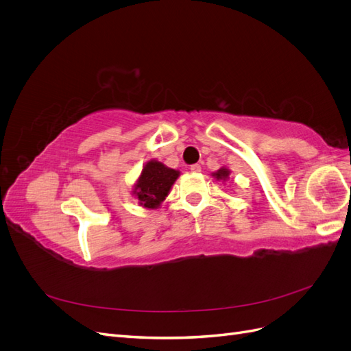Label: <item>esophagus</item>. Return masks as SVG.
Masks as SVG:
<instances>
[{
  "label": "esophagus",
  "instance_id": "obj_1",
  "mask_svg": "<svg viewBox=\"0 0 351 351\" xmlns=\"http://www.w3.org/2000/svg\"><path fill=\"white\" fill-rule=\"evenodd\" d=\"M190 171H192V173H200V171H202V167H200L199 164L190 165Z\"/></svg>",
  "mask_w": 351,
  "mask_h": 351
}]
</instances>
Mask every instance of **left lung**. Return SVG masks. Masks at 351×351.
Wrapping results in <instances>:
<instances>
[{
  "label": "left lung",
  "instance_id": "obj_1",
  "mask_svg": "<svg viewBox=\"0 0 351 351\" xmlns=\"http://www.w3.org/2000/svg\"><path fill=\"white\" fill-rule=\"evenodd\" d=\"M230 174H231V171L227 167H221L219 169H217V171L210 173V176L215 180H218V182H227V180L230 178Z\"/></svg>",
  "mask_w": 351,
  "mask_h": 351
}]
</instances>
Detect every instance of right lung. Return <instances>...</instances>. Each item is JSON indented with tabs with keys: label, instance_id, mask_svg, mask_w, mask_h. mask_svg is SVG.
Masks as SVG:
<instances>
[{
	"label": "right lung",
	"instance_id": "obj_1",
	"mask_svg": "<svg viewBox=\"0 0 351 351\" xmlns=\"http://www.w3.org/2000/svg\"><path fill=\"white\" fill-rule=\"evenodd\" d=\"M178 176V169L169 168L156 159H149L133 184L132 193L139 206L158 209L168 196Z\"/></svg>",
	"mask_w": 351,
	"mask_h": 351
}]
</instances>
